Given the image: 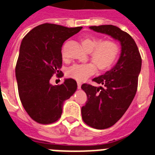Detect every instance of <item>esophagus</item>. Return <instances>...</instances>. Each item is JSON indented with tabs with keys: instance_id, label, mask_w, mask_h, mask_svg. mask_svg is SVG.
<instances>
[{
	"instance_id": "obj_1",
	"label": "esophagus",
	"mask_w": 155,
	"mask_h": 155,
	"mask_svg": "<svg viewBox=\"0 0 155 155\" xmlns=\"http://www.w3.org/2000/svg\"><path fill=\"white\" fill-rule=\"evenodd\" d=\"M81 86H82V82H78V89L81 88Z\"/></svg>"
}]
</instances>
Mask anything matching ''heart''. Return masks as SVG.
<instances>
[{
	"mask_svg": "<svg viewBox=\"0 0 155 155\" xmlns=\"http://www.w3.org/2000/svg\"><path fill=\"white\" fill-rule=\"evenodd\" d=\"M82 46L91 51V58L94 64H74L66 70V75L78 82H84L99 70L109 68L115 62L119 54L120 47L116 41L112 40L101 41L96 37H86L81 39Z\"/></svg>",
	"mask_w": 155,
	"mask_h": 155,
	"instance_id": "obj_1",
	"label": "heart"
}]
</instances>
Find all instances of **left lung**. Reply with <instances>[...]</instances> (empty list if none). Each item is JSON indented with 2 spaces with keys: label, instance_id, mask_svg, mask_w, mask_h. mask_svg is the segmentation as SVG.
I'll return each mask as SVG.
<instances>
[{
  "label": "left lung",
  "instance_id": "left-lung-1",
  "mask_svg": "<svg viewBox=\"0 0 155 155\" xmlns=\"http://www.w3.org/2000/svg\"><path fill=\"white\" fill-rule=\"evenodd\" d=\"M95 32L105 33L120 41L119 60L112 69L93 81L103 87L82 85L87 96L82 108V117L87 125L95 129L109 128L123 117L133 101L141 69V56L133 38L114 25L91 26Z\"/></svg>",
  "mask_w": 155,
  "mask_h": 155
}]
</instances>
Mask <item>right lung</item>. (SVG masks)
<instances>
[{
  "instance_id": "right-lung-1",
  "label": "right lung",
  "mask_w": 155,
  "mask_h": 155,
  "mask_svg": "<svg viewBox=\"0 0 155 155\" xmlns=\"http://www.w3.org/2000/svg\"><path fill=\"white\" fill-rule=\"evenodd\" d=\"M82 28L46 23L32 29L21 42L15 67L18 95L28 114L37 123L51 124L59 120L64 101L76 91L74 79L57 86L50 80L54 74L63 77V44Z\"/></svg>"
}]
</instances>
